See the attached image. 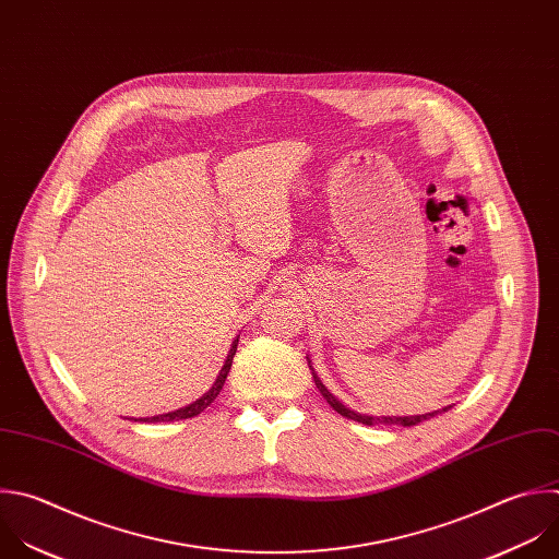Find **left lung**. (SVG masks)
I'll list each match as a JSON object with an SVG mask.
<instances>
[{
    "mask_svg": "<svg viewBox=\"0 0 559 559\" xmlns=\"http://www.w3.org/2000/svg\"><path fill=\"white\" fill-rule=\"evenodd\" d=\"M309 368H311V366H309ZM311 373H313V382H316L318 391L322 393V397L326 400V404H329L335 413H340L342 417L353 419V421L364 424V426H378V424H384V426H404V428H411V426H417V424H421V421H426V419H430V417H435V415H439V413H441V411H435V413L413 415V417H368V415H359V413H353L350 408H346L342 402H337V400H335V395H331V393L326 391V386L320 382V378L316 376V370H313V368H311ZM448 408H450V406H448ZM448 408H443V413H445Z\"/></svg>",
    "mask_w": 559,
    "mask_h": 559,
    "instance_id": "left-lung-1",
    "label": "left lung"
}]
</instances>
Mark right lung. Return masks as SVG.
Returning <instances> with one entry per match:
<instances>
[{
    "label": "right lung",
    "mask_w": 559,
    "mask_h": 559,
    "mask_svg": "<svg viewBox=\"0 0 559 559\" xmlns=\"http://www.w3.org/2000/svg\"><path fill=\"white\" fill-rule=\"evenodd\" d=\"M237 344H239V337H235V342H233V346H230V353H228V357H226V361H224V366H222V370H219V376H217L213 389H211L204 397H200L198 402H193V404H189V406H183V408H179V411H173V413H166V415L146 417V419H135V421H151V424H155V421H175V419L179 421V419H191V417H198L200 413H204V411L217 400V395L222 393V389H224V384H226V378H228L230 366H233V357H235V353H237Z\"/></svg>",
    "instance_id": "right-lung-1"
}]
</instances>
